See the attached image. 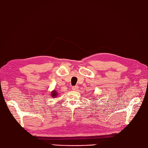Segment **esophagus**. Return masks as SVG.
I'll use <instances>...</instances> for the list:
<instances>
[{
  "label": "esophagus",
  "mask_w": 148,
  "mask_h": 148,
  "mask_svg": "<svg viewBox=\"0 0 148 148\" xmlns=\"http://www.w3.org/2000/svg\"><path fill=\"white\" fill-rule=\"evenodd\" d=\"M78 86H73V87H72L71 89L73 90H75V91H77V90H78Z\"/></svg>",
  "instance_id": "34e87169"
}]
</instances>
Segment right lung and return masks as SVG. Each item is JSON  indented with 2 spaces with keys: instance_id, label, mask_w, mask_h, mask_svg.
I'll list each match as a JSON object with an SVG mask.
<instances>
[{
  "instance_id": "add662e5",
  "label": "right lung",
  "mask_w": 148,
  "mask_h": 148,
  "mask_svg": "<svg viewBox=\"0 0 148 148\" xmlns=\"http://www.w3.org/2000/svg\"><path fill=\"white\" fill-rule=\"evenodd\" d=\"M51 96H52V97H56V96H57V92H56V90L52 91V92Z\"/></svg>"
}]
</instances>
